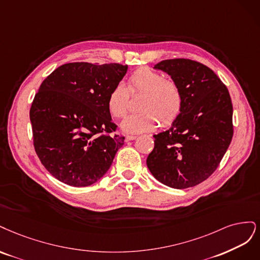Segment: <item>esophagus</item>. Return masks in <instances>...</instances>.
Segmentation results:
<instances>
[{
    "mask_svg": "<svg viewBox=\"0 0 260 260\" xmlns=\"http://www.w3.org/2000/svg\"><path fill=\"white\" fill-rule=\"evenodd\" d=\"M137 138V136H133V135H128V136H126L125 137V141H131V140H134V139H136Z\"/></svg>",
    "mask_w": 260,
    "mask_h": 260,
    "instance_id": "esophagus-1",
    "label": "esophagus"
}]
</instances>
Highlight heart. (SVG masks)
Returning <instances> with one entry per match:
<instances>
[{
	"label": "heart",
	"mask_w": 260,
	"mask_h": 260,
	"mask_svg": "<svg viewBox=\"0 0 260 260\" xmlns=\"http://www.w3.org/2000/svg\"><path fill=\"white\" fill-rule=\"evenodd\" d=\"M145 93L140 102L141 112L133 113L121 123L126 134H140L157 127L158 118L165 125L172 124L181 113L182 93L174 81L165 80L160 72L149 68L134 72L127 81V89L122 83L116 84L108 95L107 108L113 118L126 113L128 93Z\"/></svg>",
	"instance_id": "heart-1"
}]
</instances>
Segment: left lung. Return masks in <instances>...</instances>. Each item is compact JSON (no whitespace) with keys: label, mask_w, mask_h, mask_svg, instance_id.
Returning <instances> with one entry per match:
<instances>
[{"label":"left lung","mask_w":260,"mask_h":260,"mask_svg":"<svg viewBox=\"0 0 260 260\" xmlns=\"http://www.w3.org/2000/svg\"><path fill=\"white\" fill-rule=\"evenodd\" d=\"M171 75L182 93L181 113L154 137L149 171L163 185L185 189L199 185L218 167L233 136L229 91L203 63L176 58L154 67Z\"/></svg>","instance_id":"1"}]
</instances>
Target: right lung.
<instances>
[{"instance_id":"right-lung-1","label":"right lung","mask_w":260,"mask_h":260,"mask_svg":"<svg viewBox=\"0 0 260 260\" xmlns=\"http://www.w3.org/2000/svg\"><path fill=\"white\" fill-rule=\"evenodd\" d=\"M127 66L70 62L42 83L30 109L33 145L41 163L56 179L87 187L110 169L124 137L107 108L110 90Z\"/></svg>"}]
</instances>
